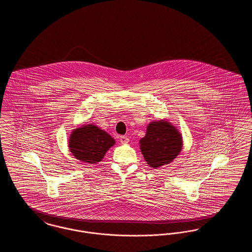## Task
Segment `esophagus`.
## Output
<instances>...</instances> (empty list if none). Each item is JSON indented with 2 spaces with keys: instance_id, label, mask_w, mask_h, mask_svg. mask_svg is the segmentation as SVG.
Returning <instances> with one entry per match:
<instances>
[{
  "instance_id": "34e87169",
  "label": "esophagus",
  "mask_w": 252,
  "mask_h": 252,
  "mask_svg": "<svg viewBox=\"0 0 252 252\" xmlns=\"http://www.w3.org/2000/svg\"><path fill=\"white\" fill-rule=\"evenodd\" d=\"M120 142L122 144H127L129 142V139L126 136H121Z\"/></svg>"
}]
</instances>
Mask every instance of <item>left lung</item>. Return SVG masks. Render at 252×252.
Segmentation results:
<instances>
[{"label": "left lung", "instance_id": "obj_1", "mask_svg": "<svg viewBox=\"0 0 252 252\" xmlns=\"http://www.w3.org/2000/svg\"><path fill=\"white\" fill-rule=\"evenodd\" d=\"M139 143L145 161L154 169L172 162L183 146L182 135L166 119L150 122Z\"/></svg>", "mask_w": 252, "mask_h": 252}]
</instances>
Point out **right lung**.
<instances>
[{"instance_id":"add662e5","label":"right lung","mask_w":252,"mask_h":252,"mask_svg":"<svg viewBox=\"0 0 252 252\" xmlns=\"http://www.w3.org/2000/svg\"><path fill=\"white\" fill-rule=\"evenodd\" d=\"M115 140L94 124H88L72 130L68 146L72 156L90 164L101 161Z\"/></svg>"}]
</instances>
